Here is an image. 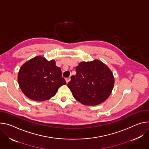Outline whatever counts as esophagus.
Wrapping results in <instances>:
<instances>
[{
    "label": "esophagus",
    "mask_w": 149,
    "mask_h": 149,
    "mask_svg": "<svg viewBox=\"0 0 149 149\" xmlns=\"http://www.w3.org/2000/svg\"><path fill=\"white\" fill-rule=\"evenodd\" d=\"M65 80H66V82H67V83L68 84L69 83V81L70 80V77H68V78H67L65 79Z\"/></svg>",
    "instance_id": "esophagus-1"
}]
</instances>
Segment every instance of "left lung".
<instances>
[{
    "mask_svg": "<svg viewBox=\"0 0 149 149\" xmlns=\"http://www.w3.org/2000/svg\"><path fill=\"white\" fill-rule=\"evenodd\" d=\"M76 72L68 86L77 101L85 105H96L104 102L111 95L114 78L102 62L97 60L81 62L76 68Z\"/></svg>",
    "mask_w": 149,
    "mask_h": 149,
    "instance_id": "1",
    "label": "left lung"
}]
</instances>
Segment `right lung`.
Segmentation results:
<instances>
[{
    "label": "right lung",
    "instance_id": "1",
    "mask_svg": "<svg viewBox=\"0 0 149 149\" xmlns=\"http://www.w3.org/2000/svg\"><path fill=\"white\" fill-rule=\"evenodd\" d=\"M18 80L22 92L31 100L37 101L48 100L56 95L61 86L66 84L55 61H48L41 56L22 65Z\"/></svg>",
    "mask_w": 149,
    "mask_h": 149
}]
</instances>
